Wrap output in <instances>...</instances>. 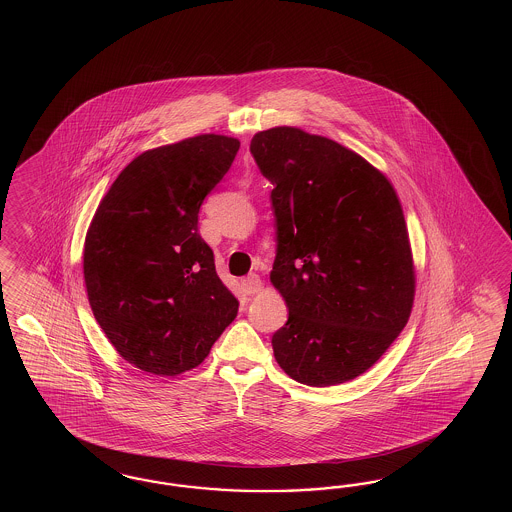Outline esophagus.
<instances>
[{"instance_id": "1", "label": "esophagus", "mask_w": 512, "mask_h": 512, "mask_svg": "<svg viewBox=\"0 0 512 512\" xmlns=\"http://www.w3.org/2000/svg\"><path fill=\"white\" fill-rule=\"evenodd\" d=\"M242 289L246 295H257L263 291V281L257 274H249L248 278L242 279Z\"/></svg>"}]
</instances>
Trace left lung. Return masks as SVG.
I'll return each mask as SVG.
<instances>
[{
	"label": "left lung",
	"instance_id": "8db88e82",
	"mask_svg": "<svg viewBox=\"0 0 512 512\" xmlns=\"http://www.w3.org/2000/svg\"><path fill=\"white\" fill-rule=\"evenodd\" d=\"M249 150L274 184L270 283L289 308L272 336L274 357L310 387L351 381L385 355L413 310L402 202L362 155L295 125L255 133Z\"/></svg>",
	"mask_w": 512,
	"mask_h": 512
}]
</instances>
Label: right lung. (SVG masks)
I'll return each instance as SVG.
<instances>
[{
    "label": "right lung",
    "mask_w": 512,
    "mask_h": 512,
    "mask_svg": "<svg viewBox=\"0 0 512 512\" xmlns=\"http://www.w3.org/2000/svg\"><path fill=\"white\" fill-rule=\"evenodd\" d=\"M240 140L204 133L137 155L99 202L84 240L93 317L142 372L193 370L238 313L199 234L204 197Z\"/></svg>",
    "instance_id": "1"
}]
</instances>
